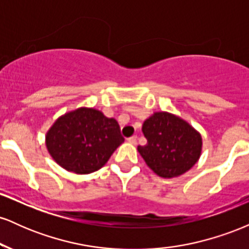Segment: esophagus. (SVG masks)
<instances>
[{
	"instance_id": "34e87169",
	"label": "esophagus",
	"mask_w": 249,
	"mask_h": 249,
	"mask_svg": "<svg viewBox=\"0 0 249 249\" xmlns=\"http://www.w3.org/2000/svg\"><path fill=\"white\" fill-rule=\"evenodd\" d=\"M127 141L130 142H132V144H136V142H137V136L130 137V138H127Z\"/></svg>"
}]
</instances>
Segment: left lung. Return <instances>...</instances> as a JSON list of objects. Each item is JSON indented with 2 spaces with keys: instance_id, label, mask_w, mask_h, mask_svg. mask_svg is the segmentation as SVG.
<instances>
[{
  "instance_id": "obj_1",
  "label": "left lung",
  "mask_w": 249,
  "mask_h": 249,
  "mask_svg": "<svg viewBox=\"0 0 249 249\" xmlns=\"http://www.w3.org/2000/svg\"><path fill=\"white\" fill-rule=\"evenodd\" d=\"M147 144L138 146L147 166L162 178L185 173L198 161L201 136L179 117L157 112L142 124Z\"/></svg>"
}]
</instances>
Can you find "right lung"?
<instances>
[{
	"label": "right lung",
	"instance_id": "obj_1",
	"mask_svg": "<svg viewBox=\"0 0 249 249\" xmlns=\"http://www.w3.org/2000/svg\"><path fill=\"white\" fill-rule=\"evenodd\" d=\"M124 142L116 119L95 108H78L67 113L47 134V147L57 164L78 174L104 166Z\"/></svg>",
	"mask_w": 249,
	"mask_h": 249
}]
</instances>
